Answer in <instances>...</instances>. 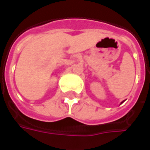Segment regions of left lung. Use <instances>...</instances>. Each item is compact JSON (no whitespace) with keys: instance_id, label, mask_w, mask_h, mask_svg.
Wrapping results in <instances>:
<instances>
[{"instance_id":"obj_1","label":"left lung","mask_w":150,"mask_h":150,"mask_svg":"<svg viewBox=\"0 0 150 150\" xmlns=\"http://www.w3.org/2000/svg\"><path fill=\"white\" fill-rule=\"evenodd\" d=\"M123 102H124V101H122V102H121V104H122V103H123Z\"/></svg>"}]
</instances>
